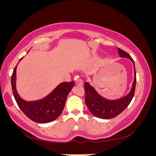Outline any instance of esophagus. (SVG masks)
<instances>
[{"mask_svg":"<svg viewBox=\"0 0 156 156\" xmlns=\"http://www.w3.org/2000/svg\"><path fill=\"white\" fill-rule=\"evenodd\" d=\"M75 84H77V85H83V80L82 79H80V78H76V81H75Z\"/></svg>","mask_w":156,"mask_h":156,"instance_id":"esophagus-1","label":"esophagus"}]
</instances>
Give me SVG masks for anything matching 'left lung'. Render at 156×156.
Here are the masks:
<instances>
[{
  "label": "left lung",
  "mask_w": 156,
  "mask_h": 156,
  "mask_svg": "<svg viewBox=\"0 0 156 156\" xmlns=\"http://www.w3.org/2000/svg\"><path fill=\"white\" fill-rule=\"evenodd\" d=\"M118 52L121 57L129 59L133 64L134 80L132 84V88L130 92L121 99L108 100L99 95L95 89L88 82H85V102L90 112L97 118L110 119L117 116L129 105L135 93L136 74L133 59H132L131 55L120 48L118 49Z\"/></svg>",
  "instance_id": "obj_1"
}]
</instances>
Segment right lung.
Instances as JSON below:
<instances>
[{
    "instance_id": "obj_1",
    "label": "right lung",
    "mask_w": 156,
    "mask_h": 156,
    "mask_svg": "<svg viewBox=\"0 0 156 156\" xmlns=\"http://www.w3.org/2000/svg\"><path fill=\"white\" fill-rule=\"evenodd\" d=\"M16 68L17 65L11 76L12 93L19 108L25 116L39 123H49L58 118L65 107L67 95L73 88L74 81L61 83L50 94L41 100L27 101L19 96L16 90Z\"/></svg>"
}]
</instances>
